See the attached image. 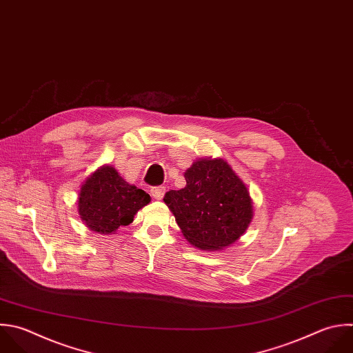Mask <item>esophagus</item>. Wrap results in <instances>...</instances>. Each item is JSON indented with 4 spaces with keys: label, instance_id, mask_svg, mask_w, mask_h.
I'll use <instances>...</instances> for the list:
<instances>
[{
    "label": "esophagus",
    "instance_id": "esophagus-1",
    "mask_svg": "<svg viewBox=\"0 0 353 353\" xmlns=\"http://www.w3.org/2000/svg\"><path fill=\"white\" fill-rule=\"evenodd\" d=\"M150 193H152V196H153L156 200H161V199L164 197L165 188H164V186H156V188H152Z\"/></svg>",
    "mask_w": 353,
    "mask_h": 353
}]
</instances>
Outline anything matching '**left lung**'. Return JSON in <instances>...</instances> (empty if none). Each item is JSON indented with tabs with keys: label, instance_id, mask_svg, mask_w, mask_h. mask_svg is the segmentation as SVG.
I'll return each mask as SVG.
<instances>
[{
	"label": "left lung",
	"instance_id": "8db88e82",
	"mask_svg": "<svg viewBox=\"0 0 353 353\" xmlns=\"http://www.w3.org/2000/svg\"><path fill=\"white\" fill-rule=\"evenodd\" d=\"M183 176L186 186L167 192L163 199L183 237L204 251L234 244L254 216L245 183L228 161L212 157L193 161Z\"/></svg>",
	"mask_w": 353,
	"mask_h": 353
}]
</instances>
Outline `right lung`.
I'll return each mask as SVG.
<instances>
[{"label":"right lung","mask_w":353,"mask_h":353,"mask_svg":"<svg viewBox=\"0 0 353 353\" xmlns=\"http://www.w3.org/2000/svg\"><path fill=\"white\" fill-rule=\"evenodd\" d=\"M150 200L145 190L124 181L114 167L103 164L81 183L77 210L90 230L112 234L132 223L137 212Z\"/></svg>","instance_id":"obj_1"}]
</instances>
